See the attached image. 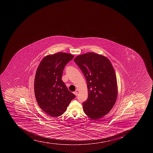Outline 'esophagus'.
<instances>
[{
  "mask_svg": "<svg viewBox=\"0 0 153 153\" xmlns=\"http://www.w3.org/2000/svg\"><path fill=\"white\" fill-rule=\"evenodd\" d=\"M73 93H74V94H75V95L76 96L77 95V92H76V91H75V92H73Z\"/></svg>",
  "mask_w": 153,
  "mask_h": 153,
  "instance_id": "obj_1",
  "label": "esophagus"
}]
</instances>
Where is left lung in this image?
Returning a JSON list of instances; mask_svg holds the SVG:
<instances>
[{
	"label": "left lung",
	"instance_id": "1",
	"mask_svg": "<svg viewBox=\"0 0 153 153\" xmlns=\"http://www.w3.org/2000/svg\"><path fill=\"white\" fill-rule=\"evenodd\" d=\"M74 61L86 79L87 100L83 103L85 114L92 120L107 115L113 107L118 95L115 70L107 58L94 52L80 55Z\"/></svg>",
	"mask_w": 153,
	"mask_h": 153
}]
</instances>
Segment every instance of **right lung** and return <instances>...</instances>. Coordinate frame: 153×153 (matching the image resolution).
I'll list each match as a JSON object with an SVG mask.
<instances>
[{
	"mask_svg": "<svg viewBox=\"0 0 153 153\" xmlns=\"http://www.w3.org/2000/svg\"><path fill=\"white\" fill-rule=\"evenodd\" d=\"M74 58L68 53L58 52L43 58L34 80L37 102L46 113L54 117L62 115L76 96L62 80L64 68Z\"/></svg>",
	"mask_w": 153,
	"mask_h": 153,
	"instance_id": "right-lung-1",
	"label": "right lung"
}]
</instances>
